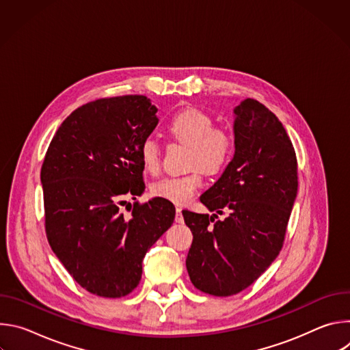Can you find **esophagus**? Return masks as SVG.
I'll return each mask as SVG.
<instances>
[{
    "mask_svg": "<svg viewBox=\"0 0 350 350\" xmlns=\"http://www.w3.org/2000/svg\"><path fill=\"white\" fill-rule=\"evenodd\" d=\"M181 211H183V209H181L180 206H177V208H176V217H174L176 223H183V221H184V217H183Z\"/></svg>",
    "mask_w": 350,
    "mask_h": 350,
    "instance_id": "obj_1",
    "label": "esophagus"
}]
</instances>
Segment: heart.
<instances>
[{
  "label": "heart",
  "instance_id": "heart-1",
  "mask_svg": "<svg viewBox=\"0 0 350 350\" xmlns=\"http://www.w3.org/2000/svg\"><path fill=\"white\" fill-rule=\"evenodd\" d=\"M167 133L177 142L188 145L187 167L189 173L163 177L151 184L154 196L163 198L173 204H187L204 184V170L217 173L223 170L234 154V137L230 130L215 126V120L206 112L188 108L176 113L167 123ZM139 161L145 172H161V146L154 137H146L139 145Z\"/></svg>",
  "mask_w": 350,
  "mask_h": 350
}]
</instances>
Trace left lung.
I'll return each mask as SVG.
<instances>
[{
    "mask_svg": "<svg viewBox=\"0 0 350 350\" xmlns=\"http://www.w3.org/2000/svg\"><path fill=\"white\" fill-rule=\"evenodd\" d=\"M235 154L201 195L211 211H183L193 239L185 260L193 286L231 296L254 284L278 256L297 192V161L278 118L254 98L235 109Z\"/></svg>",
    "mask_w": 350,
    "mask_h": 350,
    "instance_id": "obj_1",
    "label": "left lung"
}]
</instances>
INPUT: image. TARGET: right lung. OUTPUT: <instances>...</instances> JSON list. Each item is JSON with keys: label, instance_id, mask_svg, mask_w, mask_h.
Here are the masks:
<instances>
[{"label": "right lung", "instance_id": "right-lung-1", "mask_svg": "<svg viewBox=\"0 0 350 350\" xmlns=\"http://www.w3.org/2000/svg\"><path fill=\"white\" fill-rule=\"evenodd\" d=\"M157 111L145 95L95 99L64 120L44 157L46 239L73 280L96 296L129 295L146 251L174 221V205L158 196L135 201L129 217L120 211L124 198L145 189L138 151L159 122Z\"/></svg>", "mask_w": 350, "mask_h": 350}]
</instances>
